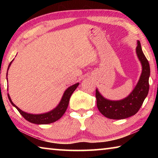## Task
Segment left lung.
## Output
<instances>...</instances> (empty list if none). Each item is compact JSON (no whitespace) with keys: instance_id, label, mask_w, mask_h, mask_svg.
<instances>
[{"instance_id":"obj_1","label":"left lung","mask_w":158,"mask_h":158,"mask_svg":"<svg viewBox=\"0 0 158 158\" xmlns=\"http://www.w3.org/2000/svg\"><path fill=\"white\" fill-rule=\"evenodd\" d=\"M136 53L142 67L141 76L137 85L130 95L120 100H111L104 98L96 89L97 106L100 113L110 119L127 118L136 114L139 110L149 90L150 65L141 49L140 42L137 40Z\"/></svg>"}]
</instances>
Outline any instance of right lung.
Masks as SVG:
<instances>
[{
  "label": "right lung",
  "mask_w": 158,
  "mask_h": 158,
  "mask_svg": "<svg viewBox=\"0 0 158 158\" xmlns=\"http://www.w3.org/2000/svg\"><path fill=\"white\" fill-rule=\"evenodd\" d=\"M14 60L13 59L11 62H10V65L8 66V68H7V71L10 68V65L12 63V61ZM79 84V83H77V84H74L71 86L68 87L67 89L65 92H64L63 97L61 98L60 102L58 105L56 106V107L51 110L50 111H48L47 113H43V114H29L26 113V112L23 111L18 107V106H16L14 103L12 102L11 98L10 97V95L7 93V96H8L9 100L10 103L12 104V106H14L17 109L19 112L20 114L26 120H27L28 121L34 124H37V125H44V124H49L53 123L55 121H58V119H60L61 117L63 116V115L65 114L67 108L68 106L69 98H70L72 94H73V92L75 90V89L77 88Z\"/></svg>",
  "instance_id": "right-lung-1"
}]
</instances>
